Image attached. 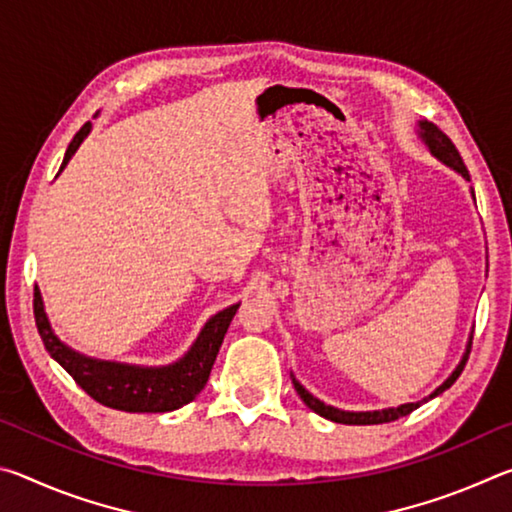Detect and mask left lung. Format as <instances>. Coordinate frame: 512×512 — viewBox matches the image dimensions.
<instances>
[{
	"instance_id": "1",
	"label": "left lung",
	"mask_w": 512,
	"mask_h": 512,
	"mask_svg": "<svg viewBox=\"0 0 512 512\" xmlns=\"http://www.w3.org/2000/svg\"><path fill=\"white\" fill-rule=\"evenodd\" d=\"M420 137H422L424 142H427L431 153L436 155L438 160H443L445 164H449V167L461 173V176H463L465 180H470V173H467V167H465V162H463V158H461V153H458L454 142L449 140V137H447L443 131H440V128H438L436 124H431V121H420ZM470 350H472V341H470V345H467V352H465L463 361L458 363V368L452 372V375H449V379L445 381L443 386H438L436 391L431 393V397L440 395V393L447 391V388L454 384V381L458 379V375H461L463 368H465L467 357H470ZM293 386H296L300 400L305 402L311 411L318 413V415H323V418L332 420V422H339V424H384V422H393V420H397V418H402V415H409L411 411H415V409H418V406L422 404V402H411V404L397 406V409L350 413V411H339V409H334V406H327V404H323L320 400H316V397L311 395L309 391H305V388H302L296 379H293ZM424 402H427V400H424Z\"/></svg>"
}]
</instances>
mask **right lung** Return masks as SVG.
<instances>
[{"mask_svg":"<svg viewBox=\"0 0 512 512\" xmlns=\"http://www.w3.org/2000/svg\"><path fill=\"white\" fill-rule=\"evenodd\" d=\"M90 133V121L83 124L74 140L69 142L65 160L60 169L65 167L72 158L74 151L79 149L83 137ZM239 305H232L216 314L210 323L203 327L201 336L194 343L183 359L173 366L164 368H140L126 366V363L115 361H97L88 359L83 354H76L67 345L60 343L54 332H51L49 320L42 307L40 289H33V316L40 332V339L45 343L47 352L63 366L72 379L79 384L92 400L103 406L128 413H164L180 409V406L192 402L194 397L203 391L210 372L214 366L216 354L223 343V336L228 332V325Z\"/></svg>","mask_w":512,"mask_h":512,"instance_id":"1","label":"right lung"}]
</instances>
